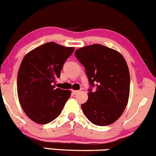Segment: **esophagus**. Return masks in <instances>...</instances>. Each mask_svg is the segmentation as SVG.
<instances>
[{
  "label": "esophagus",
  "mask_w": 156,
  "mask_h": 156,
  "mask_svg": "<svg viewBox=\"0 0 156 156\" xmlns=\"http://www.w3.org/2000/svg\"><path fill=\"white\" fill-rule=\"evenodd\" d=\"M79 92H80V91H77V90H73V91H72V93H73V94H77Z\"/></svg>",
  "instance_id": "34e87169"
}]
</instances>
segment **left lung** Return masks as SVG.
<instances>
[{
    "label": "left lung",
    "instance_id": "1",
    "mask_svg": "<svg viewBox=\"0 0 156 156\" xmlns=\"http://www.w3.org/2000/svg\"><path fill=\"white\" fill-rule=\"evenodd\" d=\"M75 55L86 68L90 85L96 86L94 92L89 89L88 101L81 105L83 113L96 126L115 122L129 98L130 73L124 57L101 44L80 48Z\"/></svg>",
    "mask_w": 156,
    "mask_h": 156
}]
</instances>
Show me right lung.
I'll use <instances>...</instances> for the list:
<instances>
[{
  "label": "right lung",
  "mask_w": 156,
  "mask_h": 156,
  "mask_svg": "<svg viewBox=\"0 0 156 156\" xmlns=\"http://www.w3.org/2000/svg\"><path fill=\"white\" fill-rule=\"evenodd\" d=\"M74 51L54 42L44 43L23 58L17 76V92L22 110L37 124L57 118L70 97V90L55 89L66 60Z\"/></svg>",
  "instance_id": "right-lung-1"
}]
</instances>
